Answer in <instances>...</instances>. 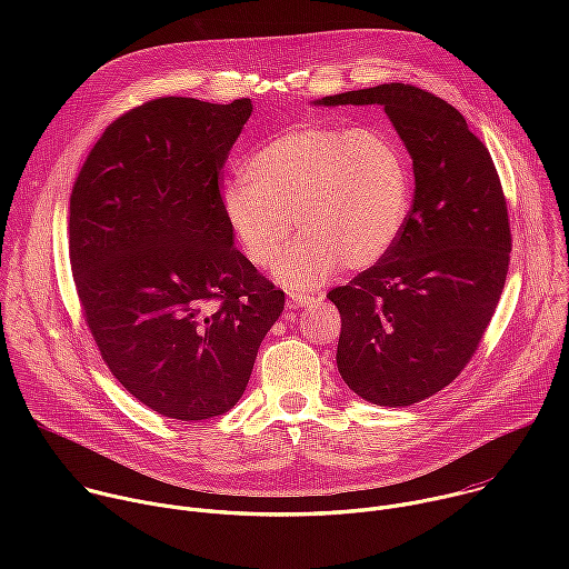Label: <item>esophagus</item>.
Instances as JSON below:
<instances>
[{
  "label": "esophagus",
  "instance_id": "obj_1",
  "mask_svg": "<svg viewBox=\"0 0 569 569\" xmlns=\"http://www.w3.org/2000/svg\"><path fill=\"white\" fill-rule=\"evenodd\" d=\"M315 301H317V297H312V295H299V292L288 295V308H310Z\"/></svg>",
  "mask_w": 569,
  "mask_h": 569
}]
</instances>
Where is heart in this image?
Instances as JSON below:
<instances>
[{
    "mask_svg": "<svg viewBox=\"0 0 569 569\" xmlns=\"http://www.w3.org/2000/svg\"><path fill=\"white\" fill-rule=\"evenodd\" d=\"M412 209L410 159L382 128L297 126L261 143L246 178L220 187V211L240 250L268 268L292 224L301 236L274 279L308 290L340 266L367 270L398 242Z\"/></svg>",
    "mask_w": 569,
    "mask_h": 569,
    "instance_id": "obj_1",
    "label": "heart"
}]
</instances>
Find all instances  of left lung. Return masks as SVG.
I'll return each mask as SVG.
<instances>
[{
  "label": "left lung",
  "mask_w": 569,
  "mask_h": 569,
  "mask_svg": "<svg viewBox=\"0 0 569 569\" xmlns=\"http://www.w3.org/2000/svg\"><path fill=\"white\" fill-rule=\"evenodd\" d=\"M312 106H382L415 169L408 224L391 252L333 288L338 371L365 400L415 405L472 358L500 301L511 252L493 159L443 99L405 83L323 97Z\"/></svg>",
  "instance_id": "left-lung-1"
}]
</instances>
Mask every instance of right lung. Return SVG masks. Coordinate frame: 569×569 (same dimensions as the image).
Listing matches in <instances>:
<instances>
[{"label":"right lung","instance_id":"add662e5","mask_svg":"<svg viewBox=\"0 0 569 569\" xmlns=\"http://www.w3.org/2000/svg\"><path fill=\"white\" fill-rule=\"evenodd\" d=\"M252 101L167 97L117 119L80 169L69 259L112 376L161 417L224 415L283 292L233 248L218 178Z\"/></svg>","mask_w":569,"mask_h":569}]
</instances>
